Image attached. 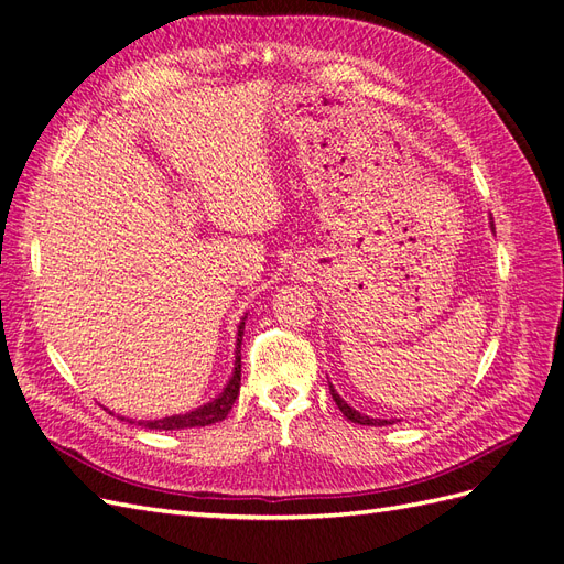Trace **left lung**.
<instances>
[{
	"mask_svg": "<svg viewBox=\"0 0 564 564\" xmlns=\"http://www.w3.org/2000/svg\"><path fill=\"white\" fill-rule=\"evenodd\" d=\"M491 228H494V220H491ZM329 392H332V398H334V402H336V406L340 409V412H344V416L348 419V421H352V423H360V425H388L390 421H386V419H371V416H365V414H360V412H355V409L338 395V392L334 390V386L329 383Z\"/></svg>",
	"mask_w": 564,
	"mask_h": 564,
	"instance_id": "1",
	"label": "left lung"
}]
</instances>
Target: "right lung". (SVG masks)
<instances>
[{
	"label": "right lung",
	"instance_id": "add662e5",
	"mask_svg": "<svg viewBox=\"0 0 564 564\" xmlns=\"http://www.w3.org/2000/svg\"><path fill=\"white\" fill-rule=\"evenodd\" d=\"M245 317L240 322V327H237L235 369H232V377L226 383L224 392H220L216 400L202 404L187 414H176V416H166V419H158V421H141L139 425H145V429H150V431H181V429H199V425H209L216 421H224L228 416L237 395H240V377H242V352L240 350H242V336H245Z\"/></svg>",
	"mask_w": 564,
	"mask_h": 564
}]
</instances>
